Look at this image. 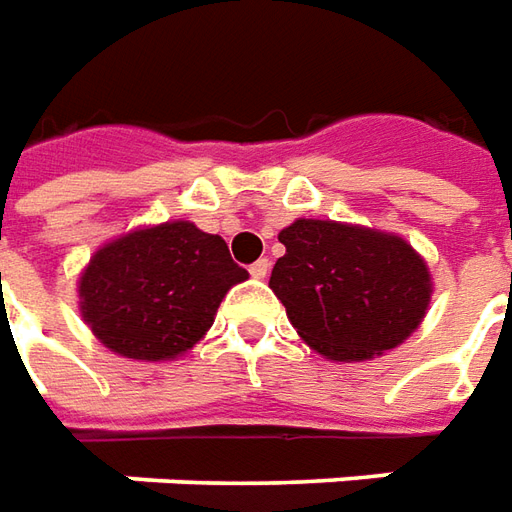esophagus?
<instances>
[{
  "label": "esophagus",
  "instance_id": "esophagus-1",
  "mask_svg": "<svg viewBox=\"0 0 512 512\" xmlns=\"http://www.w3.org/2000/svg\"><path fill=\"white\" fill-rule=\"evenodd\" d=\"M267 273H270V262L267 259H259L256 264H250V276L253 278H267Z\"/></svg>",
  "mask_w": 512,
  "mask_h": 512
}]
</instances>
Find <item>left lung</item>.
I'll list each match as a JSON object with an SVG mask.
<instances>
[{
  "label": "left lung",
  "instance_id": "obj_1",
  "mask_svg": "<svg viewBox=\"0 0 512 512\" xmlns=\"http://www.w3.org/2000/svg\"><path fill=\"white\" fill-rule=\"evenodd\" d=\"M270 290L303 343L331 362H365L401 345L432 301L426 259L404 236L337 220L290 222Z\"/></svg>",
  "mask_w": 512,
  "mask_h": 512
}]
</instances>
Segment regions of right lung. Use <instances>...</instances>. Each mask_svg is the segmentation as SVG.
<instances>
[{"instance_id": "1", "label": "right lung", "mask_w": 512, "mask_h": 512, "mask_svg": "<svg viewBox=\"0 0 512 512\" xmlns=\"http://www.w3.org/2000/svg\"><path fill=\"white\" fill-rule=\"evenodd\" d=\"M248 281L225 239L195 222L142 225L94 250L77 278V306L108 351L136 362H169L192 351L222 298Z\"/></svg>"}]
</instances>
